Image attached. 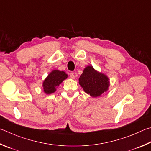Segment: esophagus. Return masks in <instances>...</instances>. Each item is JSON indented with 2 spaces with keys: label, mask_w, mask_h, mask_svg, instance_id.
<instances>
[{
  "label": "esophagus",
  "mask_w": 151,
  "mask_h": 151,
  "mask_svg": "<svg viewBox=\"0 0 151 151\" xmlns=\"http://www.w3.org/2000/svg\"><path fill=\"white\" fill-rule=\"evenodd\" d=\"M70 78L72 79H75V74H74L73 72L70 73Z\"/></svg>",
  "instance_id": "1"
}]
</instances>
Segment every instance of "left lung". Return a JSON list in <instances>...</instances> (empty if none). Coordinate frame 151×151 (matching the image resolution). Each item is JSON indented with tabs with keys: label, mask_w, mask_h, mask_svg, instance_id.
<instances>
[{
	"label": "left lung",
	"mask_w": 151,
	"mask_h": 151,
	"mask_svg": "<svg viewBox=\"0 0 151 151\" xmlns=\"http://www.w3.org/2000/svg\"><path fill=\"white\" fill-rule=\"evenodd\" d=\"M79 83L86 93L93 97L101 96L108 90L109 86L107 76L101 72H98L92 65L87 66L84 69L79 78Z\"/></svg>",
	"instance_id": "1"
}]
</instances>
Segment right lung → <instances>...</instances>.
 Instances as JSON below:
<instances>
[{
    "label": "right lung",
    "instance_id": "obj_1",
    "mask_svg": "<svg viewBox=\"0 0 151 151\" xmlns=\"http://www.w3.org/2000/svg\"><path fill=\"white\" fill-rule=\"evenodd\" d=\"M68 78L65 71L53 70L50 72L43 82V89L45 93L51 94L56 90L57 87Z\"/></svg>",
    "mask_w": 151,
    "mask_h": 151
}]
</instances>
